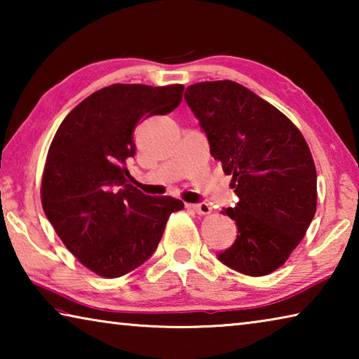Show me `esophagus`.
I'll return each instance as SVG.
<instances>
[{"label": "esophagus", "mask_w": 359, "mask_h": 359, "mask_svg": "<svg viewBox=\"0 0 359 359\" xmlns=\"http://www.w3.org/2000/svg\"><path fill=\"white\" fill-rule=\"evenodd\" d=\"M188 208H190L193 212H196V214H199V215H208V214H210V212H212L210 205L205 204V203L190 204V205H188Z\"/></svg>", "instance_id": "obj_1"}]
</instances>
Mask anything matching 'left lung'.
Masks as SVG:
<instances>
[{
	"instance_id": "obj_1",
	"label": "left lung",
	"mask_w": 359,
	"mask_h": 359,
	"mask_svg": "<svg viewBox=\"0 0 359 359\" xmlns=\"http://www.w3.org/2000/svg\"><path fill=\"white\" fill-rule=\"evenodd\" d=\"M185 101L239 198L223 210L239 234L217 258L245 276L271 274L299 245L317 210L311 149L287 115L241 83H193Z\"/></svg>"
}]
</instances>
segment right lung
<instances>
[{
	"mask_svg": "<svg viewBox=\"0 0 359 359\" xmlns=\"http://www.w3.org/2000/svg\"><path fill=\"white\" fill-rule=\"evenodd\" d=\"M184 85L114 83L66 115L48 147L41 201L66 248L95 274L117 278L145 263L180 199L147 196L133 187L126 160L135 130L180 104Z\"/></svg>",
	"mask_w": 359,
	"mask_h": 359,
	"instance_id": "obj_1",
	"label": "right lung"
}]
</instances>
